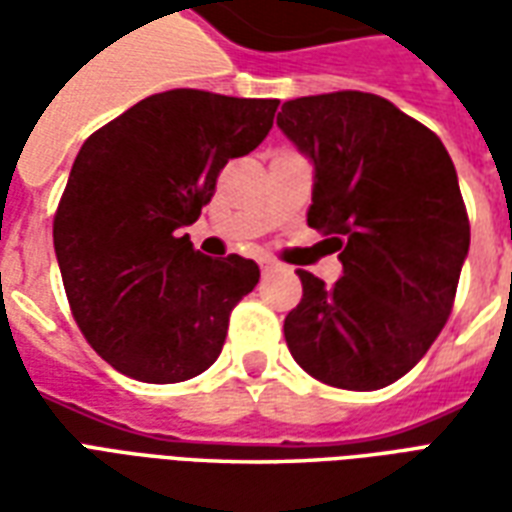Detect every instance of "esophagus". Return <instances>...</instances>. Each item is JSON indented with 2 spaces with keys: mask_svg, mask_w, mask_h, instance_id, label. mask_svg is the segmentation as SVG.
<instances>
[{
  "mask_svg": "<svg viewBox=\"0 0 512 512\" xmlns=\"http://www.w3.org/2000/svg\"><path fill=\"white\" fill-rule=\"evenodd\" d=\"M260 268H263V274H271V271H277L279 263L271 257H260Z\"/></svg>",
  "mask_w": 512,
  "mask_h": 512,
  "instance_id": "1",
  "label": "esophagus"
}]
</instances>
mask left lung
I'll use <instances>...</instances> for the list:
<instances>
[{
  "instance_id": "1",
  "label": "left lung",
  "mask_w": 512,
  "mask_h": 512,
  "mask_svg": "<svg viewBox=\"0 0 512 512\" xmlns=\"http://www.w3.org/2000/svg\"><path fill=\"white\" fill-rule=\"evenodd\" d=\"M277 126L310 158L307 224L332 235L343 263L332 288L299 271L290 354L329 386H389L444 329L469 255L450 153L392 101L359 90L285 101Z\"/></svg>"
}]
</instances>
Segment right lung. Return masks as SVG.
I'll list each match as a JSON object with an SVG mask.
<instances>
[{
	"instance_id": "right-lung-1",
	"label": "right lung",
	"mask_w": 512,
	"mask_h": 512,
	"mask_svg": "<svg viewBox=\"0 0 512 512\" xmlns=\"http://www.w3.org/2000/svg\"><path fill=\"white\" fill-rule=\"evenodd\" d=\"M277 104L169 90L79 150L54 216V252L79 329L123 376L178 384L222 354L230 312L260 268L241 255H202L178 230L211 202L224 164L266 139Z\"/></svg>"
}]
</instances>
